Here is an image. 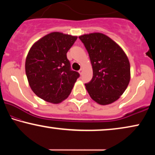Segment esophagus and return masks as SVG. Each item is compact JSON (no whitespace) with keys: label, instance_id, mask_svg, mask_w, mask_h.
I'll use <instances>...</instances> for the list:
<instances>
[{"label":"esophagus","instance_id":"esophagus-1","mask_svg":"<svg viewBox=\"0 0 155 155\" xmlns=\"http://www.w3.org/2000/svg\"><path fill=\"white\" fill-rule=\"evenodd\" d=\"M82 72H83V69L81 68V69H80V71H79V73L80 74V75H82Z\"/></svg>","mask_w":155,"mask_h":155}]
</instances>
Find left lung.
Instances as JSON below:
<instances>
[{
  "label": "left lung",
  "instance_id": "obj_1",
  "mask_svg": "<svg viewBox=\"0 0 155 155\" xmlns=\"http://www.w3.org/2000/svg\"><path fill=\"white\" fill-rule=\"evenodd\" d=\"M84 44L92 66V80L85 84L91 98L107 105L120 98L130 80L129 60L120 46L102 33L79 37Z\"/></svg>",
  "mask_w": 155,
  "mask_h": 155
}]
</instances>
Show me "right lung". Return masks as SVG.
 I'll return each mask as SVG.
<instances>
[{"label": "right lung", "mask_w": 155, "mask_h": 155, "mask_svg": "<svg viewBox=\"0 0 155 155\" xmlns=\"http://www.w3.org/2000/svg\"><path fill=\"white\" fill-rule=\"evenodd\" d=\"M78 37L54 31L33 44L25 61V72L34 93L44 101L58 104L68 98L78 72L72 71L67 52Z\"/></svg>", "instance_id": "obj_1"}]
</instances>
